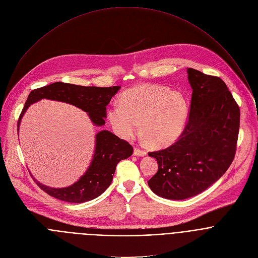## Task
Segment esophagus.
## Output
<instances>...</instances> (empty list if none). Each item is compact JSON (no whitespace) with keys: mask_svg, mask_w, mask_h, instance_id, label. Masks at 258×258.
<instances>
[{"mask_svg":"<svg viewBox=\"0 0 258 258\" xmlns=\"http://www.w3.org/2000/svg\"><path fill=\"white\" fill-rule=\"evenodd\" d=\"M134 155H136V156H145L146 155V151L141 150L138 147H135L134 148Z\"/></svg>","mask_w":258,"mask_h":258,"instance_id":"obj_1","label":"esophagus"}]
</instances>
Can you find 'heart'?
<instances>
[{
    "mask_svg": "<svg viewBox=\"0 0 258 258\" xmlns=\"http://www.w3.org/2000/svg\"><path fill=\"white\" fill-rule=\"evenodd\" d=\"M120 104L113 105L107 117L114 131L124 139L141 131L153 146H164L181 134L188 113L185 97L159 85H139L120 95Z\"/></svg>",
    "mask_w": 258,
    "mask_h": 258,
    "instance_id": "obj_1",
    "label": "heart"
}]
</instances>
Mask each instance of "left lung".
I'll return each instance as SVG.
<instances>
[{"label":"left lung","mask_w":258,"mask_h":258,"mask_svg":"<svg viewBox=\"0 0 258 258\" xmlns=\"http://www.w3.org/2000/svg\"><path fill=\"white\" fill-rule=\"evenodd\" d=\"M192 89L188 119L176 142L148 152L157 172L148 185L157 196L184 200L207 189L231 165L237 147L240 109L219 78L187 69Z\"/></svg>","instance_id":"obj_1"}]
</instances>
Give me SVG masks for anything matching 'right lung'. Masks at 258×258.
Masks as SVG:
<instances>
[{"instance_id":"1","label":"right lung","mask_w":258,"mask_h":258,"mask_svg":"<svg viewBox=\"0 0 258 258\" xmlns=\"http://www.w3.org/2000/svg\"><path fill=\"white\" fill-rule=\"evenodd\" d=\"M121 87L109 88L83 87L67 83L51 85L33 90L25 103L18 120V130L21 119L29 106L41 99H49L72 104L89 114L97 126L105 124L106 107ZM133 147L127 141L120 139L110 131L103 130L96 135V148L93 160L86 173L74 184L68 187L54 188L40 183L34 177L36 184L51 197L69 203H84L102 195L111 184L117 164L131 156Z\"/></svg>"}]
</instances>
